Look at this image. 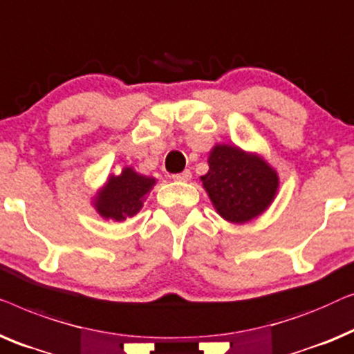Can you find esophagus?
<instances>
[{"instance_id": "esophagus-1", "label": "esophagus", "mask_w": 354, "mask_h": 354, "mask_svg": "<svg viewBox=\"0 0 354 354\" xmlns=\"http://www.w3.org/2000/svg\"><path fill=\"white\" fill-rule=\"evenodd\" d=\"M191 171L189 170H184L183 173H178V175H173L171 178L175 179V181H183V183H186V181H189V179H191Z\"/></svg>"}]
</instances>
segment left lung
I'll return each instance as SVG.
<instances>
[{
	"instance_id": "obj_1",
	"label": "left lung",
	"mask_w": 354,
	"mask_h": 354,
	"mask_svg": "<svg viewBox=\"0 0 354 354\" xmlns=\"http://www.w3.org/2000/svg\"><path fill=\"white\" fill-rule=\"evenodd\" d=\"M201 181L218 215L242 225L261 215L274 201L279 176L265 158L237 146L216 144Z\"/></svg>"
}]
</instances>
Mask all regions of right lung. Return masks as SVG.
Returning a JSON list of instances; mask_svg holds the SVG:
<instances>
[{
  "label": "right lung",
  "instance_id": "obj_1",
  "mask_svg": "<svg viewBox=\"0 0 354 354\" xmlns=\"http://www.w3.org/2000/svg\"><path fill=\"white\" fill-rule=\"evenodd\" d=\"M156 183V178L139 175L127 167L120 175L109 176L94 197L93 205L104 220L123 221L141 210L144 198Z\"/></svg>",
  "mask_w": 354,
  "mask_h": 354
}]
</instances>
